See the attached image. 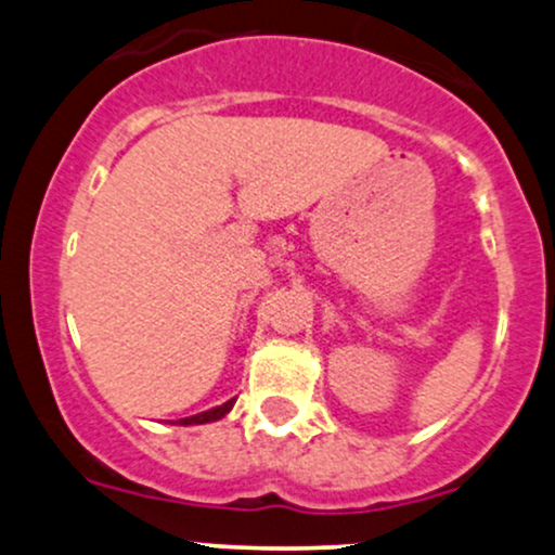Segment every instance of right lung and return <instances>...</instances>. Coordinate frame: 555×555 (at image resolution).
Wrapping results in <instances>:
<instances>
[{
	"label": "right lung",
	"mask_w": 555,
	"mask_h": 555,
	"mask_svg": "<svg viewBox=\"0 0 555 555\" xmlns=\"http://www.w3.org/2000/svg\"><path fill=\"white\" fill-rule=\"evenodd\" d=\"M232 406H234V399H229V401H224V404H221V406H214V410L197 412V415H193V417L177 420V425H203V423H214V420L224 417L227 412L232 410Z\"/></svg>",
	"instance_id": "add662e5"
}]
</instances>
